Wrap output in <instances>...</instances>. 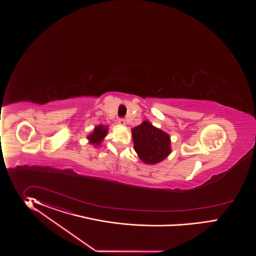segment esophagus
Segmentation results:
<instances>
[{
	"label": "esophagus",
	"mask_w": 256,
	"mask_h": 256,
	"mask_svg": "<svg viewBox=\"0 0 256 256\" xmlns=\"http://www.w3.org/2000/svg\"><path fill=\"white\" fill-rule=\"evenodd\" d=\"M118 122H119V124H122V126H124V124H126V120L123 119V118H120Z\"/></svg>",
	"instance_id": "34e87169"
}]
</instances>
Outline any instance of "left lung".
Instances as JSON below:
<instances>
[{"instance_id": "1", "label": "left lung", "mask_w": 256, "mask_h": 256, "mask_svg": "<svg viewBox=\"0 0 256 256\" xmlns=\"http://www.w3.org/2000/svg\"><path fill=\"white\" fill-rule=\"evenodd\" d=\"M132 133L134 150L142 162L156 164L170 155V136L148 120L133 128Z\"/></svg>"}]
</instances>
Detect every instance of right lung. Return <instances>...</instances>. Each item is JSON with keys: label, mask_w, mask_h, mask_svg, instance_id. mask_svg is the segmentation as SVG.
<instances>
[{"label": "right lung", "mask_w": 256, "mask_h": 256, "mask_svg": "<svg viewBox=\"0 0 256 256\" xmlns=\"http://www.w3.org/2000/svg\"><path fill=\"white\" fill-rule=\"evenodd\" d=\"M108 132L107 126L104 124H98L94 128V132L87 136V139L89 140V142L94 146H100L101 142L105 138Z\"/></svg>", "instance_id": "1"}]
</instances>
